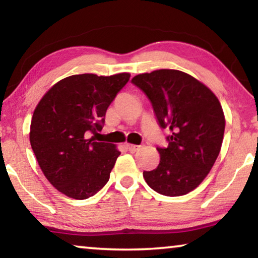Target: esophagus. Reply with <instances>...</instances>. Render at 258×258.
<instances>
[{"mask_svg":"<svg viewBox=\"0 0 258 258\" xmlns=\"http://www.w3.org/2000/svg\"><path fill=\"white\" fill-rule=\"evenodd\" d=\"M126 147L128 149V151H131V152H137V151L140 150L139 145H133V144H127Z\"/></svg>","mask_w":258,"mask_h":258,"instance_id":"34e87169","label":"esophagus"}]
</instances>
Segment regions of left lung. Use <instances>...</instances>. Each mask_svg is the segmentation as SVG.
<instances>
[{
    "instance_id": "obj_1",
    "label": "left lung",
    "mask_w": 258,
    "mask_h": 258,
    "mask_svg": "<svg viewBox=\"0 0 258 258\" xmlns=\"http://www.w3.org/2000/svg\"><path fill=\"white\" fill-rule=\"evenodd\" d=\"M132 84L147 95L160 127H169V146L158 147L159 165L144 171L147 185L158 194L177 197L205 179L221 151L225 116L208 86L177 70L136 75Z\"/></svg>"
}]
</instances>
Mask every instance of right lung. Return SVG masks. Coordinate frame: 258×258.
<instances>
[{"label": "right lung", "mask_w": 258, "mask_h": 258, "mask_svg": "<svg viewBox=\"0 0 258 258\" xmlns=\"http://www.w3.org/2000/svg\"><path fill=\"white\" fill-rule=\"evenodd\" d=\"M130 77L71 75L51 86L34 109L30 145L44 177L67 197L87 199L108 181L120 151L91 135L101 131L108 106Z\"/></svg>", "instance_id": "right-lung-1"}]
</instances>
